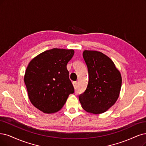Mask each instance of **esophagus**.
Returning a JSON list of instances; mask_svg holds the SVG:
<instances>
[{
	"instance_id": "esophagus-1",
	"label": "esophagus",
	"mask_w": 146,
	"mask_h": 146,
	"mask_svg": "<svg viewBox=\"0 0 146 146\" xmlns=\"http://www.w3.org/2000/svg\"><path fill=\"white\" fill-rule=\"evenodd\" d=\"M72 84H73V86H74V88L76 89L77 88V82H74L72 83Z\"/></svg>"
}]
</instances>
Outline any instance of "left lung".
<instances>
[{"label":"left lung","instance_id":"left-lung-1","mask_svg":"<svg viewBox=\"0 0 146 146\" xmlns=\"http://www.w3.org/2000/svg\"><path fill=\"white\" fill-rule=\"evenodd\" d=\"M83 57L88 67L89 82L85 92L80 95L79 101L89 113H104L119 97L121 75L112 60L101 52L84 50Z\"/></svg>","mask_w":146,"mask_h":146}]
</instances>
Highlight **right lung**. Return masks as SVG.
<instances>
[{"instance_id": "1", "label": "right lung", "mask_w": 146, "mask_h": 146, "mask_svg": "<svg viewBox=\"0 0 146 146\" xmlns=\"http://www.w3.org/2000/svg\"><path fill=\"white\" fill-rule=\"evenodd\" d=\"M74 49L53 48L33 58L25 71L24 82L34 106L45 113L61 109L74 92L66 68Z\"/></svg>"}]
</instances>
